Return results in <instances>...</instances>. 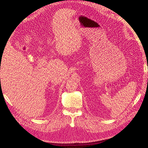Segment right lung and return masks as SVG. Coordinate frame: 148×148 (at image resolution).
Wrapping results in <instances>:
<instances>
[{"mask_svg":"<svg viewBox=\"0 0 148 148\" xmlns=\"http://www.w3.org/2000/svg\"><path fill=\"white\" fill-rule=\"evenodd\" d=\"M0 80H1V79H0Z\"/></svg>","mask_w":148,"mask_h":148,"instance_id":"right-lung-1","label":"right lung"}]
</instances>
